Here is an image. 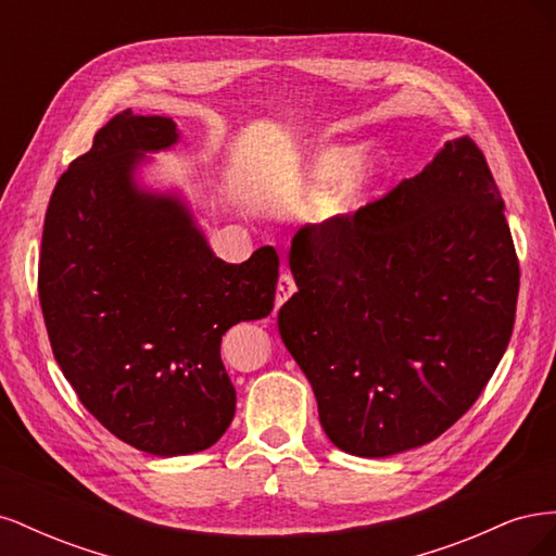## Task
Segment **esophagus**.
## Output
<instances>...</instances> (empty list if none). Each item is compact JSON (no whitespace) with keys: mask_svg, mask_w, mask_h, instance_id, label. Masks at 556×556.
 Instances as JSON below:
<instances>
[{"mask_svg":"<svg viewBox=\"0 0 556 556\" xmlns=\"http://www.w3.org/2000/svg\"><path fill=\"white\" fill-rule=\"evenodd\" d=\"M296 292V282L292 278V274H282L278 278V290H276V308H280L285 301H288L292 294Z\"/></svg>","mask_w":556,"mask_h":556,"instance_id":"obj_1","label":"esophagus"}]
</instances>
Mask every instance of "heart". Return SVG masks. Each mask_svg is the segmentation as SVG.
<instances>
[{"mask_svg":"<svg viewBox=\"0 0 556 556\" xmlns=\"http://www.w3.org/2000/svg\"><path fill=\"white\" fill-rule=\"evenodd\" d=\"M352 164H355V150L329 148V150H325V153L315 155L313 174L319 180H333V178L343 176Z\"/></svg>","mask_w":556,"mask_h":556,"instance_id":"1","label":"heart"}]
</instances>
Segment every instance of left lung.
<instances>
[{"label":"left lung","mask_w":556,"mask_h":556,"mask_svg":"<svg viewBox=\"0 0 556 556\" xmlns=\"http://www.w3.org/2000/svg\"><path fill=\"white\" fill-rule=\"evenodd\" d=\"M480 148L447 141L352 217L296 231L278 313L329 441L390 457L439 439L508 348L519 264Z\"/></svg>","instance_id":"1"}]
</instances>
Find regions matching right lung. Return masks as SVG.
<instances>
[{
  "mask_svg": "<svg viewBox=\"0 0 556 556\" xmlns=\"http://www.w3.org/2000/svg\"><path fill=\"white\" fill-rule=\"evenodd\" d=\"M172 117L117 113L70 164L46 211L39 301L83 406L157 457L220 441L237 390L220 359L229 327L274 311L278 255L215 257L185 199L137 180L178 143Z\"/></svg>",
  "mask_w": 556,
  "mask_h": 556,
  "instance_id": "add662e5",
  "label": "right lung"
}]
</instances>
